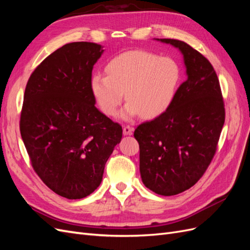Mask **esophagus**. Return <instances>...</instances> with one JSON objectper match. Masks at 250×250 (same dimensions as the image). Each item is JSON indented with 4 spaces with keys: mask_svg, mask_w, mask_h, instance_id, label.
I'll list each match as a JSON object with an SVG mask.
<instances>
[{
    "mask_svg": "<svg viewBox=\"0 0 250 250\" xmlns=\"http://www.w3.org/2000/svg\"><path fill=\"white\" fill-rule=\"evenodd\" d=\"M133 131V127L130 125H124L123 126V133L124 135H128V134H132Z\"/></svg>",
    "mask_w": 250,
    "mask_h": 250,
    "instance_id": "34e87169",
    "label": "esophagus"
}]
</instances>
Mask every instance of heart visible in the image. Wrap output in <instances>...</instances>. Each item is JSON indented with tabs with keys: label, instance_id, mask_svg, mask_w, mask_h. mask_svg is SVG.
Instances as JSON below:
<instances>
[{
	"label": "heart",
	"instance_id": "obj_1",
	"mask_svg": "<svg viewBox=\"0 0 250 250\" xmlns=\"http://www.w3.org/2000/svg\"><path fill=\"white\" fill-rule=\"evenodd\" d=\"M106 73H96L90 88L100 110L108 117L116 115L125 98L128 101L120 113L130 120L142 113L145 119L161 116L175 98L180 80V67L171 57L133 50L112 58Z\"/></svg>",
	"mask_w": 250,
	"mask_h": 250
}]
</instances>
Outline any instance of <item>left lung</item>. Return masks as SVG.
<instances>
[{
    "mask_svg": "<svg viewBox=\"0 0 250 250\" xmlns=\"http://www.w3.org/2000/svg\"><path fill=\"white\" fill-rule=\"evenodd\" d=\"M178 48L187 80L161 116L134 130L140 145V172L152 192L172 196L193 187L216 153L225 121L220 83L213 65L185 42L156 39Z\"/></svg>",
    "mask_w": 250,
    "mask_h": 250,
    "instance_id": "obj_1",
    "label": "left lung"
}]
</instances>
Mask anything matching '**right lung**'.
I'll use <instances>...</instances> for the list:
<instances>
[{
  "label": "right lung",
  "mask_w": 250,
  "mask_h": 250,
  "mask_svg": "<svg viewBox=\"0 0 250 250\" xmlns=\"http://www.w3.org/2000/svg\"><path fill=\"white\" fill-rule=\"evenodd\" d=\"M103 51L94 42L66 43L36 67L25 89L20 130L30 162L43 184L67 199L100 186L122 139V126L98 110L90 88Z\"/></svg>",
  "instance_id": "1"
}]
</instances>
